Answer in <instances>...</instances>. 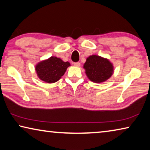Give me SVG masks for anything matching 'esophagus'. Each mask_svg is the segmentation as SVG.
Instances as JSON below:
<instances>
[{
    "label": "esophagus",
    "instance_id": "34e87169",
    "mask_svg": "<svg viewBox=\"0 0 150 150\" xmlns=\"http://www.w3.org/2000/svg\"><path fill=\"white\" fill-rule=\"evenodd\" d=\"M73 65H74V66H75V67H79L80 63H79V62H75L73 63Z\"/></svg>",
    "mask_w": 150,
    "mask_h": 150
}]
</instances>
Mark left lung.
<instances>
[{
  "instance_id": "8db88e82",
  "label": "left lung",
  "mask_w": 150,
  "mask_h": 150,
  "mask_svg": "<svg viewBox=\"0 0 150 150\" xmlns=\"http://www.w3.org/2000/svg\"><path fill=\"white\" fill-rule=\"evenodd\" d=\"M83 68L89 80L96 83L105 82L114 72L112 63L106 58L96 55L87 57Z\"/></svg>"
}]
</instances>
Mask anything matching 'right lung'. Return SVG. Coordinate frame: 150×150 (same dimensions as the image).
Masks as SVG:
<instances>
[{
    "label": "right lung",
    "mask_w": 150,
    "mask_h": 150,
    "mask_svg": "<svg viewBox=\"0 0 150 150\" xmlns=\"http://www.w3.org/2000/svg\"><path fill=\"white\" fill-rule=\"evenodd\" d=\"M70 63L64 62L55 56L42 61L35 65V69L40 79L47 83H54L59 81L64 75Z\"/></svg>",
    "instance_id": "obj_1"
}]
</instances>
